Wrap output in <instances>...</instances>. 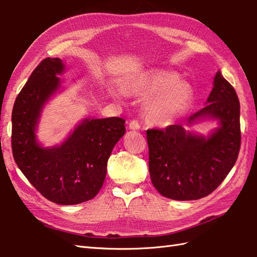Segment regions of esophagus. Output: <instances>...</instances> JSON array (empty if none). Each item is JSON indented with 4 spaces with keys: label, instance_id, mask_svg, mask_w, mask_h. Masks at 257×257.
<instances>
[{
    "label": "esophagus",
    "instance_id": "34e87169",
    "mask_svg": "<svg viewBox=\"0 0 257 257\" xmlns=\"http://www.w3.org/2000/svg\"><path fill=\"white\" fill-rule=\"evenodd\" d=\"M140 123L138 121H135V119H133V121H131L130 124H128V128L132 130V131H139L140 130Z\"/></svg>",
    "mask_w": 257,
    "mask_h": 257
}]
</instances>
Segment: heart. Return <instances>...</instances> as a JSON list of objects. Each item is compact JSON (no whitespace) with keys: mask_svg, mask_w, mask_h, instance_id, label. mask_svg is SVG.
<instances>
[{"mask_svg":"<svg viewBox=\"0 0 257 257\" xmlns=\"http://www.w3.org/2000/svg\"><path fill=\"white\" fill-rule=\"evenodd\" d=\"M127 91L135 95L150 98L145 104V117L158 126H169L189 109L193 99L191 85L180 80L177 72L153 69L131 79ZM113 95L123 96L121 89L113 91Z\"/></svg>","mask_w":257,"mask_h":257,"instance_id":"heart-1","label":"heart"}]
</instances>
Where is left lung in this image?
I'll return each mask as SVG.
<instances>
[{
  "mask_svg": "<svg viewBox=\"0 0 257 257\" xmlns=\"http://www.w3.org/2000/svg\"><path fill=\"white\" fill-rule=\"evenodd\" d=\"M203 120H215L208 136L186 130ZM150 175L162 196L173 200H197L210 195L224 180L241 145L240 102L234 88L216 72L206 106L185 124L148 130Z\"/></svg>",
  "mask_w": 257,
  "mask_h": 257,
  "instance_id": "1",
  "label": "left lung"
}]
</instances>
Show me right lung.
I'll list each match as a JSON object with an SVG mask.
<instances>
[{"label":"right lung","mask_w":257,"mask_h":257,"mask_svg":"<svg viewBox=\"0 0 257 257\" xmlns=\"http://www.w3.org/2000/svg\"><path fill=\"white\" fill-rule=\"evenodd\" d=\"M66 71L59 58H46L32 72L12 112L14 161L28 181L55 203L70 206L96 196L106 176L107 159L125 133L121 117H84L59 145L37 139L48 101L62 91Z\"/></svg>","instance_id":"right-lung-1"}]
</instances>
